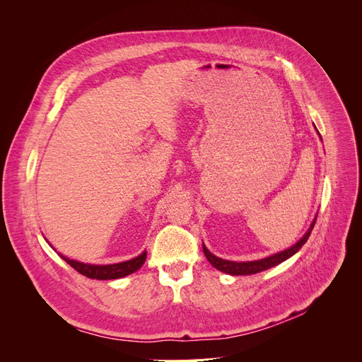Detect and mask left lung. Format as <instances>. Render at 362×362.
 Returning a JSON list of instances; mask_svg holds the SVG:
<instances>
[{
	"label": "left lung",
	"mask_w": 362,
	"mask_h": 362,
	"mask_svg": "<svg viewBox=\"0 0 362 362\" xmlns=\"http://www.w3.org/2000/svg\"><path fill=\"white\" fill-rule=\"evenodd\" d=\"M317 133H319V131H317ZM319 136H320V133H319ZM315 218H317V216L314 217V221L311 222L308 231H306L303 234V237L300 240H298V242H296L293 246H290L286 250L278 252V254L269 255L266 258L255 259V261H229V259H223V258H218V257L213 255L211 252L206 249V246L202 243L204 254H205L206 259L211 262L213 267H216L217 270H221L223 273H228V275H235V276H240V275H255V273L264 272V270H267L270 267H275V266L281 264V262H284L286 259H288L290 257H293L296 252H299V249L306 243V240H308V237H310V234L313 231V228L315 225Z\"/></svg>",
	"instance_id": "8db88e82"
}]
</instances>
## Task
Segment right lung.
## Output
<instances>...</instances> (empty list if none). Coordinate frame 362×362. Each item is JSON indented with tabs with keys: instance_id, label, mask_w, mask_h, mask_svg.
<instances>
[{
	"instance_id": "1",
	"label": "right lung",
	"mask_w": 362,
	"mask_h": 362,
	"mask_svg": "<svg viewBox=\"0 0 362 362\" xmlns=\"http://www.w3.org/2000/svg\"><path fill=\"white\" fill-rule=\"evenodd\" d=\"M59 255H60V258H63L64 261H66L71 267H74L76 272L81 273V275H84L87 278H92V279L107 281V279L124 278V276L131 275V273L137 272L141 266H144V262L146 259V250L141 252L139 257H136L133 259L116 262V264H103V266L101 264H87V262L71 259V258L64 257L62 254H59Z\"/></svg>"
}]
</instances>
